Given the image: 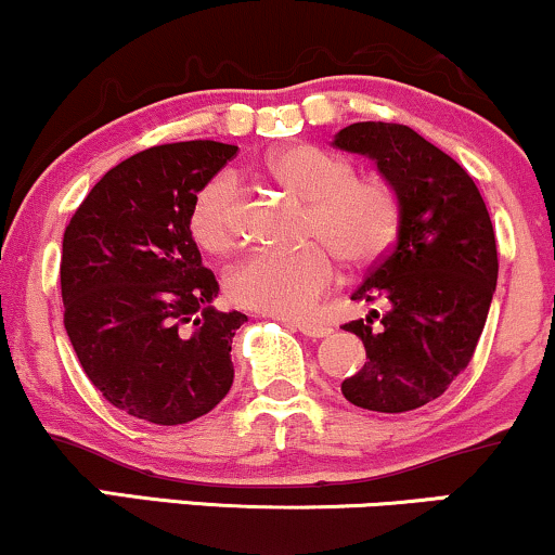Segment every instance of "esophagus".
<instances>
[{"instance_id":"esophagus-1","label":"esophagus","mask_w":555,"mask_h":555,"mask_svg":"<svg viewBox=\"0 0 555 555\" xmlns=\"http://www.w3.org/2000/svg\"><path fill=\"white\" fill-rule=\"evenodd\" d=\"M289 325L307 338H325L331 333L328 323H315V320H302V323H289Z\"/></svg>"}]
</instances>
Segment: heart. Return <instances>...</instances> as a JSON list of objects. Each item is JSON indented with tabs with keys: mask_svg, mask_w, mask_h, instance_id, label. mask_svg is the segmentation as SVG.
Masks as SVG:
<instances>
[{
	"mask_svg": "<svg viewBox=\"0 0 555 555\" xmlns=\"http://www.w3.org/2000/svg\"><path fill=\"white\" fill-rule=\"evenodd\" d=\"M266 178L305 202L302 240L297 250H269L245 258L227 279L232 302L273 318H302L336 282V258L353 271L379 263L400 227V202L377 176H353V165L315 144L271 150L260 165ZM237 189L217 176L196 193L189 227L206 253L235 245Z\"/></svg>",
	"mask_w": 555,
	"mask_h": 555,
	"instance_id": "1",
	"label": "heart"
}]
</instances>
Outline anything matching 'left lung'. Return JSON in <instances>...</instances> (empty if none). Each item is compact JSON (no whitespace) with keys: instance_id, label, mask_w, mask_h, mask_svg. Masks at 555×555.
Returning a JSON list of instances; mask_svg holds the SVG:
<instances>
[{"instance_id":"1","label":"left lung","mask_w":555,"mask_h":555,"mask_svg":"<svg viewBox=\"0 0 555 555\" xmlns=\"http://www.w3.org/2000/svg\"><path fill=\"white\" fill-rule=\"evenodd\" d=\"M333 144L375 159L400 202L396 243L351 295L387 310L344 325L366 362L341 392L366 411L422 409L470 364L489 318L499 276L489 209L468 172L409 126L351 124Z\"/></svg>"}]
</instances>
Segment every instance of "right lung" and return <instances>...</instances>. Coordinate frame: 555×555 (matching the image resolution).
Instances as JSON below:
<instances>
[{
  "instance_id": "obj_1",
  "label": "right lung",
  "mask_w": 555,
  "mask_h": 555,
  "mask_svg": "<svg viewBox=\"0 0 555 555\" xmlns=\"http://www.w3.org/2000/svg\"><path fill=\"white\" fill-rule=\"evenodd\" d=\"M235 144L176 142L105 172L64 230V328L90 383L118 411L157 426L209 413L235 379L243 312L211 307L189 217Z\"/></svg>"
}]
</instances>
